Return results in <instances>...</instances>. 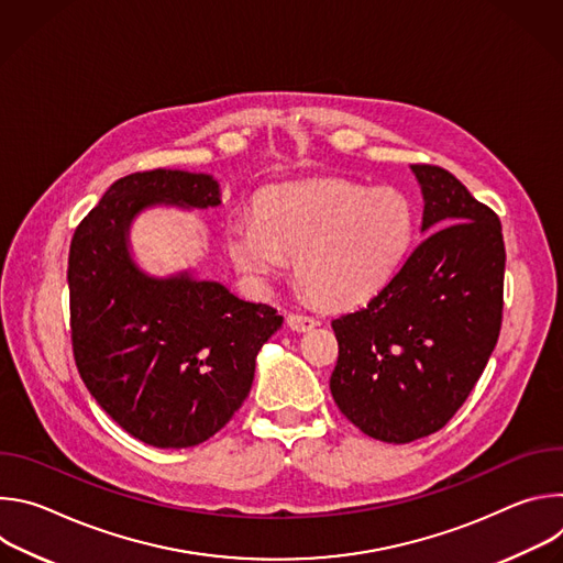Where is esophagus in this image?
Wrapping results in <instances>:
<instances>
[{
	"label": "esophagus",
	"mask_w": 563,
	"mask_h": 563,
	"mask_svg": "<svg viewBox=\"0 0 563 563\" xmlns=\"http://www.w3.org/2000/svg\"><path fill=\"white\" fill-rule=\"evenodd\" d=\"M287 325L294 332H309V330H313L318 325V320L311 318V316H302V313H289L287 316Z\"/></svg>",
	"instance_id": "esophagus-1"
}]
</instances>
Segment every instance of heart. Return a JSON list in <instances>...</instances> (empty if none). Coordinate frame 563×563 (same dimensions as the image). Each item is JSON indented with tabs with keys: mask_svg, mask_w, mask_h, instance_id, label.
Returning <instances> with one entry per match:
<instances>
[{
	"mask_svg": "<svg viewBox=\"0 0 563 563\" xmlns=\"http://www.w3.org/2000/svg\"><path fill=\"white\" fill-rule=\"evenodd\" d=\"M417 211L396 189L369 191L347 180L272 187L256 216L227 222L224 240L235 267L267 283L296 260L302 289L318 302L345 307L372 298L406 261Z\"/></svg>",
	"mask_w": 563,
	"mask_h": 563,
	"instance_id": "obj_1",
	"label": "heart"
}]
</instances>
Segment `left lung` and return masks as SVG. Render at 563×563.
<instances>
[{
  "mask_svg": "<svg viewBox=\"0 0 563 563\" xmlns=\"http://www.w3.org/2000/svg\"><path fill=\"white\" fill-rule=\"evenodd\" d=\"M423 243L367 307L332 320L330 389L367 437L410 443L441 430L484 374L504 311L501 222L445 169L412 165Z\"/></svg>",
  "mask_w": 563,
  "mask_h": 563,
  "instance_id": "1",
  "label": "left lung"
}]
</instances>
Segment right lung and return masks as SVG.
<instances>
[{
    "label": "right lung",
    "mask_w": 563,
    "mask_h": 563,
    "mask_svg": "<svg viewBox=\"0 0 563 563\" xmlns=\"http://www.w3.org/2000/svg\"><path fill=\"white\" fill-rule=\"evenodd\" d=\"M209 174L155 169L115 180L70 240L75 363L98 406L153 448H191L247 398L256 356L283 316L196 269L144 272L131 247L137 216L157 207H220Z\"/></svg>",
    "instance_id": "1"
}]
</instances>
